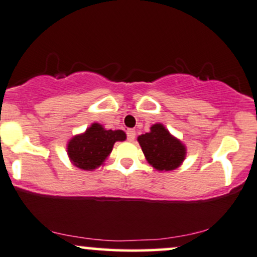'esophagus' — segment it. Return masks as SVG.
Returning a JSON list of instances; mask_svg holds the SVG:
<instances>
[{"label":"esophagus","mask_w":257,"mask_h":257,"mask_svg":"<svg viewBox=\"0 0 257 257\" xmlns=\"http://www.w3.org/2000/svg\"><path fill=\"white\" fill-rule=\"evenodd\" d=\"M135 137H137V133H135L134 129H128V131H126V139H128L129 141H134Z\"/></svg>","instance_id":"1"}]
</instances>
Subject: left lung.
Listing matches in <instances>:
<instances>
[{
    "label": "left lung",
    "instance_id": "obj_1",
    "mask_svg": "<svg viewBox=\"0 0 257 257\" xmlns=\"http://www.w3.org/2000/svg\"><path fill=\"white\" fill-rule=\"evenodd\" d=\"M138 141L147 162L159 172L176 169L186 157L184 144L174 138L161 123L153 124L151 132L140 135Z\"/></svg>",
    "mask_w": 257,
    "mask_h": 257
}]
</instances>
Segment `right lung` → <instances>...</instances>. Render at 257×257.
Segmentation results:
<instances>
[{"mask_svg":"<svg viewBox=\"0 0 257 257\" xmlns=\"http://www.w3.org/2000/svg\"><path fill=\"white\" fill-rule=\"evenodd\" d=\"M123 131H106L99 123H93L83 134L73 137L67 144V155L75 167L94 170L102 166L110 156L116 141H124Z\"/></svg>","mask_w":257,"mask_h":257,"instance_id":"1","label":"right lung"}]
</instances>
